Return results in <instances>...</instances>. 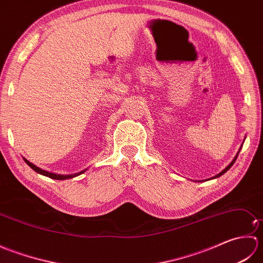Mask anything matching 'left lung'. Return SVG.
<instances>
[{
  "mask_svg": "<svg viewBox=\"0 0 263 263\" xmlns=\"http://www.w3.org/2000/svg\"><path fill=\"white\" fill-rule=\"evenodd\" d=\"M236 158H237V155H236V157H235V158H234V160L232 161V163H231L230 165H228V166L226 167V168H225L224 171H222V172H220V173H219V174H218V175H217V176H215V177H219V176H221L222 174H224V173H226V172H227L228 170H230V168H231V167H232V165H233L234 163H235V160H236Z\"/></svg>",
  "mask_w": 263,
  "mask_h": 263,
  "instance_id": "obj_1",
  "label": "left lung"
}]
</instances>
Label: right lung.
Instances as JSON below:
<instances>
[{"label":"right lung","mask_w":263,"mask_h":263,"mask_svg":"<svg viewBox=\"0 0 263 263\" xmlns=\"http://www.w3.org/2000/svg\"><path fill=\"white\" fill-rule=\"evenodd\" d=\"M24 159H25V158H24ZM25 161H26V164H27L28 166H30L31 168H32L33 171H35V172L39 173V174H42V175H45V176H47V177L54 178V180H68V178L76 177V176L80 175V174H82L83 172H85V171H82V172H80V173H77V174H71V175H59V174H53V173H49V172H46V171H43L42 168H39V167H37V166H35L33 164H31L30 161H28L27 159H25Z\"/></svg>","instance_id":"right-lung-1"}]
</instances>
